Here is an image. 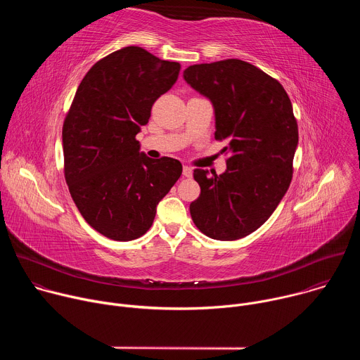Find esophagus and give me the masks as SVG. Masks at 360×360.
I'll return each instance as SVG.
<instances>
[{
    "mask_svg": "<svg viewBox=\"0 0 360 360\" xmlns=\"http://www.w3.org/2000/svg\"><path fill=\"white\" fill-rule=\"evenodd\" d=\"M182 174H184V176H186V178H191V176H192V169H191L189 167H184V169H182Z\"/></svg>",
    "mask_w": 360,
    "mask_h": 360,
    "instance_id": "1",
    "label": "esophagus"
}]
</instances>
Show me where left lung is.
I'll return each instance as SVG.
<instances>
[{"label": "left lung", "instance_id": "obj_1", "mask_svg": "<svg viewBox=\"0 0 360 360\" xmlns=\"http://www.w3.org/2000/svg\"><path fill=\"white\" fill-rule=\"evenodd\" d=\"M185 81L215 111V139L228 141L226 171L195 169L200 195L189 207L196 228L218 240L240 239L264 225L293 172L297 124L283 86L240 60L191 65Z\"/></svg>", "mask_w": 360, "mask_h": 360}]
</instances>
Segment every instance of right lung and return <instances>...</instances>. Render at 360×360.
Instances as JSON below:
<instances>
[{"label": "right lung", "instance_id": "add662e5", "mask_svg": "<svg viewBox=\"0 0 360 360\" xmlns=\"http://www.w3.org/2000/svg\"><path fill=\"white\" fill-rule=\"evenodd\" d=\"M179 70L125 46L94 64L75 92L63 127L65 181L84 219L110 239L146 233L182 174L178 160L148 158L135 138Z\"/></svg>", "mask_w": 360, "mask_h": 360}]
</instances>
